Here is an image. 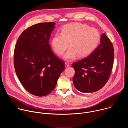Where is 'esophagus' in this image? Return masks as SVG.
<instances>
[{"mask_svg":"<svg viewBox=\"0 0 128 128\" xmlns=\"http://www.w3.org/2000/svg\"><path fill=\"white\" fill-rule=\"evenodd\" d=\"M65 66H66V67H69V66H70V64H69L68 62H65Z\"/></svg>","mask_w":128,"mask_h":128,"instance_id":"34e87169","label":"esophagus"}]
</instances>
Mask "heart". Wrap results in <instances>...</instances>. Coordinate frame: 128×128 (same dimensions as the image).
<instances>
[{"instance_id":"heart-1","label":"heart","mask_w":128,"mask_h":128,"mask_svg":"<svg viewBox=\"0 0 128 128\" xmlns=\"http://www.w3.org/2000/svg\"><path fill=\"white\" fill-rule=\"evenodd\" d=\"M100 39L99 31L87 25L74 23L63 27L60 33L56 32L51 40L52 48L57 54L62 55L68 47L64 55L67 60H72L77 56L84 57L97 47Z\"/></svg>"}]
</instances>
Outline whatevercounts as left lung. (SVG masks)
I'll list each match as a JSON object with an SVG mask.
<instances>
[{
  "instance_id": "left-lung-1",
  "label": "left lung",
  "mask_w": 128,
  "mask_h": 128,
  "mask_svg": "<svg viewBox=\"0 0 128 128\" xmlns=\"http://www.w3.org/2000/svg\"><path fill=\"white\" fill-rule=\"evenodd\" d=\"M114 59L113 45L103 33L98 47L86 57L72 64L75 70L73 82L76 88L84 93L100 90L110 77Z\"/></svg>"
}]
</instances>
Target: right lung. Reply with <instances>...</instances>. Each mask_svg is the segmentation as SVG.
Returning <instances> with one entry per match:
<instances>
[{
	"label": "right lung",
	"instance_id": "right-lung-1",
	"mask_svg": "<svg viewBox=\"0 0 128 128\" xmlns=\"http://www.w3.org/2000/svg\"><path fill=\"white\" fill-rule=\"evenodd\" d=\"M54 22L30 26L19 36L14 50V67L20 82L31 94L44 96L53 90L65 69L49 44Z\"/></svg>",
	"mask_w": 128,
	"mask_h": 128
}]
</instances>
